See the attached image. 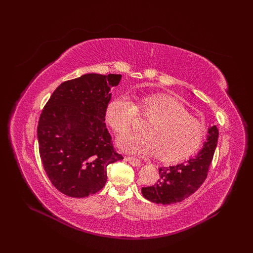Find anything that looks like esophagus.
<instances>
[{
  "label": "esophagus",
  "mask_w": 253,
  "mask_h": 253,
  "mask_svg": "<svg viewBox=\"0 0 253 253\" xmlns=\"http://www.w3.org/2000/svg\"><path fill=\"white\" fill-rule=\"evenodd\" d=\"M127 162L131 164L133 167H139L141 165V162L138 158H135V157H126Z\"/></svg>",
  "instance_id": "obj_1"
}]
</instances>
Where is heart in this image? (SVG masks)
<instances>
[{
	"mask_svg": "<svg viewBox=\"0 0 253 253\" xmlns=\"http://www.w3.org/2000/svg\"><path fill=\"white\" fill-rule=\"evenodd\" d=\"M138 116L149 119L143 133H126L117 138L118 147L126 153L148 155L155 153L166 163H179L202 148L207 128L192 117L185 106L166 95H147L132 102L118 96L106 105L105 119L115 133L128 131Z\"/></svg>",
	"mask_w": 253,
	"mask_h": 253,
	"instance_id": "obj_1",
	"label": "heart"
}]
</instances>
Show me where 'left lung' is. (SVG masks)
<instances>
[{
    "instance_id": "left-lung-1",
    "label": "left lung",
    "mask_w": 253,
    "mask_h": 253,
    "mask_svg": "<svg viewBox=\"0 0 253 253\" xmlns=\"http://www.w3.org/2000/svg\"><path fill=\"white\" fill-rule=\"evenodd\" d=\"M208 133L204 148L195 156L185 163L159 168L160 178L157 183L141 189L144 198L163 205L179 203L192 195L203 185L217 144L216 126L209 127Z\"/></svg>"
}]
</instances>
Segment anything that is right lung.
Segmentation results:
<instances>
[{"label": "right lung", "mask_w": 253, "mask_h": 253, "mask_svg": "<svg viewBox=\"0 0 253 253\" xmlns=\"http://www.w3.org/2000/svg\"><path fill=\"white\" fill-rule=\"evenodd\" d=\"M121 75L85 74L55 89L38 124L39 152L50 182L61 193L85 197L101 190L106 167L124 159L106 128L110 90Z\"/></svg>", "instance_id": "obj_1"}]
</instances>
